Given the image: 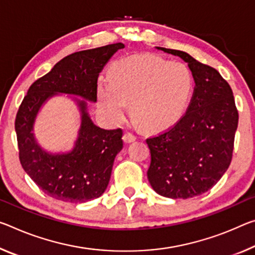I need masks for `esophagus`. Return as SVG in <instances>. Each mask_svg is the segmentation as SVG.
Returning <instances> with one entry per match:
<instances>
[{
    "label": "esophagus",
    "mask_w": 255,
    "mask_h": 255,
    "mask_svg": "<svg viewBox=\"0 0 255 255\" xmlns=\"http://www.w3.org/2000/svg\"><path fill=\"white\" fill-rule=\"evenodd\" d=\"M123 139H124L125 143L129 144V143H132L134 140H136V136L130 134V132H125L124 136H123Z\"/></svg>",
    "instance_id": "obj_1"
}]
</instances>
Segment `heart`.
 I'll use <instances>...</instances> for the list:
<instances>
[{
  "label": "heart",
  "mask_w": 255,
  "mask_h": 255,
  "mask_svg": "<svg viewBox=\"0 0 255 255\" xmlns=\"http://www.w3.org/2000/svg\"><path fill=\"white\" fill-rule=\"evenodd\" d=\"M192 87L188 68L153 54H138L115 62L110 79L98 83L99 110L111 123H118L127 111L149 130L169 126L179 118Z\"/></svg>",
  "instance_id": "b5f03b06"
}]
</instances>
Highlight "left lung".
I'll list each match as a JSON object with an SVG mask.
<instances>
[{"label":"left lung","instance_id":"8db88e82","mask_svg":"<svg viewBox=\"0 0 255 255\" xmlns=\"http://www.w3.org/2000/svg\"><path fill=\"white\" fill-rule=\"evenodd\" d=\"M188 63L195 87L185 115L160 134L148 137L147 178L169 199H189L212 188L232 162L238 111L233 91L215 68L188 53L156 47Z\"/></svg>","mask_w":255,"mask_h":255}]
</instances>
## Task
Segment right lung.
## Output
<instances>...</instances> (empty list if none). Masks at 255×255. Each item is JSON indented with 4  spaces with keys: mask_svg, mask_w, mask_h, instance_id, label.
I'll return each mask as SVG.
<instances>
[{
    "mask_svg": "<svg viewBox=\"0 0 255 255\" xmlns=\"http://www.w3.org/2000/svg\"><path fill=\"white\" fill-rule=\"evenodd\" d=\"M124 47L123 43H116L66 56L34 82L22 100L14 123L20 163L35 184L53 199L83 203L98 199L108 187L115 157L124 146L123 130H106L94 125L87 101L96 102L100 72ZM56 94L80 96L87 101L75 99L82 124L74 148L53 155L39 146L32 130L39 109Z\"/></svg>",
    "mask_w": 255,
    "mask_h": 255,
    "instance_id": "1",
    "label": "right lung"
}]
</instances>
